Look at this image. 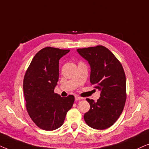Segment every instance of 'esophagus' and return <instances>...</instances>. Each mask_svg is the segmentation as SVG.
Returning <instances> with one entry per match:
<instances>
[{"label":"esophagus","mask_w":149,"mask_h":149,"mask_svg":"<svg viewBox=\"0 0 149 149\" xmlns=\"http://www.w3.org/2000/svg\"><path fill=\"white\" fill-rule=\"evenodd\" d=\"M75 100H82V99H83V97H79V96H77V95H76V96H75Z\"/></svg>","instance_id":"34e87169"}]
</instances>
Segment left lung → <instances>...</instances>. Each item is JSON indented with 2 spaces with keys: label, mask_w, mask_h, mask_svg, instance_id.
Segmentation results:
<instances>
[{
  "label": "left lung",
  "mask_w": 149,
  "mask_h": 149,
  "mask_svg": "<svg viewBox=\"0 0 149 149\" xmlns=\"http://www.w3.org/2000/svg\"><path fill=\"white\" fill-rule=\"evenodd\" d=\"M79 54L90 66V82L100 91L95 102L87 98L89 111L84 115L85 123L95 130L113 125L123 112L126 100V79L123 66L105 47L78 49Z\"/></svg>",
  "instance_id": "1"
}]
</instances>
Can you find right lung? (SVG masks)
<instances>
[{"label": "right lung", "mask_w": 149, "mask_h": 149, "mask_svg": "<svg viewBox=\"0 0 149 149\" xmlns=\"http://www.w3.org/2000/svg\"><path fill=\"white\" fill-rule=\"evenodd\" d=\"M70 52L54 47L40 50L32 59L24 79L26 109L40 129L61 127L74 101L72 95L62 97L54 93L59 79V60Z\"/></svg>", "instance_id": "add662e5"}]
</instances>
